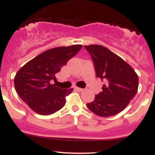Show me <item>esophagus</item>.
I'll list each match as a JSON object with an SVG mask.
<instances>
[{
  "mask_svg": "<svg viewBox=\"0 0 155 155\" xmlns=\"http://www.w3.org/2000/svg\"><path fill=\"white\" fill-rule=\"evenodd\" d=\"M74 89H75V91H78V92H82L83 91V88H79V87H75Z\"/></svg>",
  "mask_w": 155,
  "mask_h": 155,
  "instance_id": "esophagus-1",
  "label": "esophagus"
}]
</instances>
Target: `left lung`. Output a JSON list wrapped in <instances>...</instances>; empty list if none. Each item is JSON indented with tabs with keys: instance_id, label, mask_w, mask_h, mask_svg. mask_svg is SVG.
I'll return each instance as SVG.
<instances>
[{
	"instance_id": "obj_1",
	"label": "left lung",
	"mask_w": 155,
	"mask_h": 155,
	"mask_svg": "<svg viewBox=\"0 0 155 155\" xmlns=\"http://www.w3.org/2000/svg\"><path fill=\"white\" fill-rule=\"evenodd\" d=\"M84 48L92 58L96 76L104 81L102 92L87 104V107L98 116L116 115L135 97L138 76L130 64L107 48L95 44Z\"/></svg>"
}]
</instances>
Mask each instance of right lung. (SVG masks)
Masks as SVG:
<instances>
[{
  "label": "right lung",
  "mask_w": 155,
  "mask_h": 155,
  "mask_svg": "<svg viewBox=\"0 0 155 155\" xmlns=\"http://www.w3.org/2000/svg\"><path fill=\"white\" fill-rule=\"evenodd\" d=\"M81 48L77 44L48 50L18 70L14 79L15 91L33 111L49 115L64 107L65 97L73 89L62 90L52 81H56V74Z\"/></svg>",
  "instance_id": "1"
}]
</instances>
